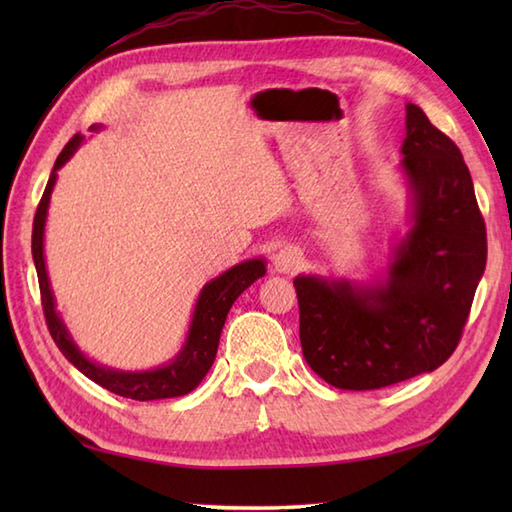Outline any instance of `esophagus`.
Returning <instances> with one entry per match:
<instances>
[{"mask_svg": "<svg viewBox=\"0 0 512 512\" xmlns=\"http://www.w3.org/2000/svg\"><path fill=\"white\" fill-rule=\"evenodd\" d=\"M301 262H303V257H301V250L297 246H284L273 255L275 270H277V273H284V275L295 273Z\"/></svg>", "mask_w": 512, "mask_h": 512, "instance_id": "obj_1", "label": "esophagus"}]
</instances>
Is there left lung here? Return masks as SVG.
I'll list each match as a JSON object with an SVG mask.
<instances>
[{
	"label": "left lung",
	"instance_id": "8db88e82",
	"mask_svg": "<svg viewBox=\"0 0 512 512\" xmlns=\"http://www.w3.org/2000/svg\"><path fill=\"white\" fill-rule=\"evenodd\" d=\"M398 173L405 233L372 279L297 275L299 339L336 389H380L438 369L453 354L486 268V228L460 149L407 103Z\"/></svg>",
	"mask_w": 512,
	"mask_h": 512
}]
</instances>
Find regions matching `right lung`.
<instances>
[{
  "label": "right lung",
  "mask_w": 512,
  "mask_h": 512,
  "mask_svg": "<svg viewBox=\"0 0 512 512\" xmlns=\"http://www.w3.org/2000/svg\"><path fill=\"white\" fill-rule=\"evenodd\" d=\"M101 127L103 125H92L90 132H101ZM83 140L85 136L76 134L70 143L63 147L57 162H54L46 191H43V198L35 215V224H32V259H35L41 288V303L43 312H46L48 330L63 356L68 358L81 374L94 380L96 385L114 391L118 396L132 400H160L187 396L189 391L198 387L202 383V378L209 374L217 354V345H220V334L224 328L226 314L237 301V297L242 295L253 281H257L266 273V259H246V262L224 270L220 277L206 281L198 299H195L187 339H184L180 352L173 356L171 361L162 363L154 369H140V372H127V369H116L94 361V358H90L79 345H76L74 336L70 334L68 325H65L61 317V312L57 310V299H54L46 266V248H43L46 246L43 244V237H46L48 209L54 184H57V171L76 154V149L81 147Z\"/></svg>",
  "instance_id": "obj_1"
}]
</instances>
